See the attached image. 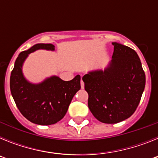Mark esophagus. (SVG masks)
<instances>
[{"instance_id":"34e87169","label":"esophagus","mask_w":158,"mask_h":158,"mask_svg":"<svg viewBox=\"0 0 158 158\" xmlns=\"http://www.w3.org/2000/svg\"><path fill=\"white\" fill-rule=\"evenodd\" d=\"M81 89H84L85 88V84H84L83 81H81Z\"/></svg>"}]
</instances>
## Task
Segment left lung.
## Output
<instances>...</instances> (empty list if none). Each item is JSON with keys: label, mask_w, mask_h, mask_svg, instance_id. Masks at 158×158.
Listing matches in <instances>:
<instances>
[{"label": "left lung", "mask_w": 158, "mask_h": 158, "mask_svg": "<svg viewBox=\"0 0 158 158\" xmlns=\"http://www.w3.org/2000/svg\"><path fill=\"white\" fill-rule=\"evenodd\" d=\"M112 45V59L107 67L89 72L82 77L89 94V110L104 123H117L133 115L146 85L138 54L120 43Z\"/></svg>", "instance_id": "obj_1"}]
</instances>
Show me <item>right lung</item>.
Here are the masks:
<instances>
[{
	"mask_svg": "<svg viewBox=\"0 0 158 158\" xmlns=\"http://www.w3.org/2000/svg\"><path fill=\"white\" fill-rule=\"evenodd\" d=\"M43 49L54 51L51 43H38L21 52L16 58L11 73L10 90L14 101L20 113L33 123L51 125L65 116L70 102L81 89V76L65 81L57 76H52L39 84L26 80L22 66L28 54Z\"/></svg>",
	"mask_w": 158,
	"mask_h": 158,
	"instance_id": "right-lung-1",
	"label": "right lung"
}]
</instances>
